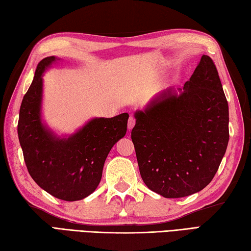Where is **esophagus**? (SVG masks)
Listing matches in <instances>:
<instances>
[{
	"instance_id": "obj_1",
	"label": "esophagus",
	"mask_w": 251,
	"mask_h": 251,
	"mask_svg": "<svg viewBox=\"0 0 251 251\" xmlns=\"http://www.w3.org/2000/svg\"><path fill=\"white\" fill-rule=\"evenodd\" d=\"M135 126V118L133 116H130L129 121H127V129L132 130L133 126Z\"/></svg>"
}]
</instances>
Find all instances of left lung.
Listing matches in <instances>:
<instances>
[{"mask_svg": "<svg viewBox=\"0 0 251 251\" xmlns=\"http://www.w3.org/2000/svg\"><path fill=\"white\" fill-rule=\"evenodd\" d=\"M131 132L146 186L166 198L211 182L228 143V105L212 59L202 55L178 94L169 88L135 112Z\"/></svg>", "mask_w": 251, "mask_h": 251, "instance_id": "obj_1", "label": "left lung"}]
</instances>
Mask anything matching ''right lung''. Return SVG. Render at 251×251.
I'll return each mask as SVG.
<instances>
[{"mask_svg":"<svg viewBox=\"0 0 251 251\" xmlns=\"http://www.w3.org/2000/svg\"><path fill=\"white\" fill-rule=\"evenodd\" d=\"M55 56L35 69L19 110L18 139L33 181L50 195L66 201L88 197L99 186L110 150L126 135V112L112 118H94L68 137H58L41 119L42 75Z\"/></svg>","mask_w":251,"mask_h":251,"instance_id":"add662e5","label":"right lung"}]
</instances>
